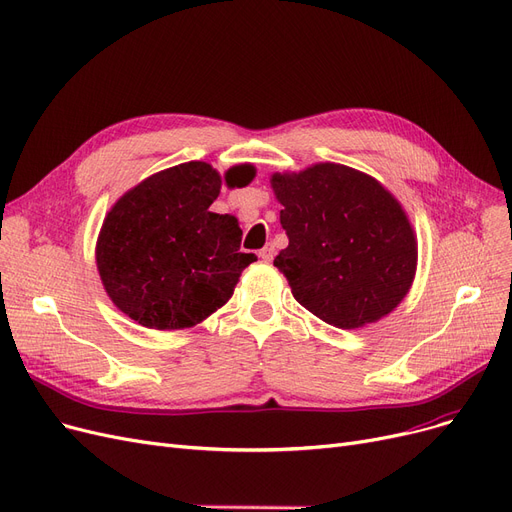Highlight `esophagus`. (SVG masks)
<instances>
[{
    "label": "esophagus",
    "instance_id": "34e87169",
    "mask_svg": "<svg viewBox=\"0 0 512 512\" xmlns=\"http://www.w3.org/2000/svg\"><path fill=\"white\" fill-rule=\"evenodd\" d=\"M258 256H260L264 262H271L273 256H275V245H273V243H267V245H264V248L260 250Z\"/></svg>",
    "mask_w": 512,
    "mask_h": 512
}]
</instances>
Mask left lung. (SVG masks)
I'll use <instances>...</instances> for the list:
<instances>
[{"instance_id":"obj_1","label":"left lung","mask_w":512,"mask_h":512,"mask_svg":"<svg viewBox=\"0 0 512 512\" xmlns=\"http://www.w3.org/2000/svg\"><path fill=\"white\" fill-rule=\"evenodd\" d=\"M271 187L290 239L273 264L304 309L340 330L393 313L418 267L416 231L397 197L332 161L275 172Z\"/></svg>"}]
</instances>
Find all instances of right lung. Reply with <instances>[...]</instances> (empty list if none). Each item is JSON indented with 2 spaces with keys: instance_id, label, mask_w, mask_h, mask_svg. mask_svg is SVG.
Wrapping results in <instances>:
<instances>
[{
  "instance_id": "add662e5",
  "label": "right lung",
  "mask_w": 512,
  "mask_h": 512,
  "mask_svg": "<svg viewBox=\"0 0 512 512\" xmlns=\"http://www.w3.org/2000/svg\"><path fill=\"white\" fill-rule=\"evenodd\" d=\"M252 163L224 172L248 187ZM222 176L206 161L161 170L121 195L96 239V269L117 309L149 330H185L229 302L241 271L256 260L239 252L235 216L210 212Z\"/></svg>"
}]
</instances>
